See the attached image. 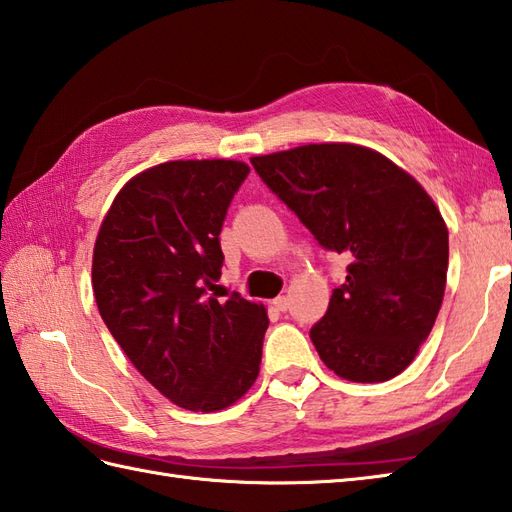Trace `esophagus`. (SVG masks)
Returning a JSON list of instances; mask_svg holds the SVG:
<instances>
[{
	"instance_id": "obj_1",
	"label": "esophagus",
	"mask_w": 512,
	"mask_h": 512,
	"mask_svg": "<svg viewBox=\"0 0 512 512\" xmlns=\"http://www.w3.org/2000/svg\"><path fill=\"white\" fill-rule=\"evenodd\" d=\"M273 306H275L279 312H286V310L290 308V299H288L286 295H279V297L273 301Z\"/></svg>"
}]
</instances>
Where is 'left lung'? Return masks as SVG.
<instances>
[{"instance_id": "8db88e82", "label": "left lung", "mask_w": 512, "mask_h": 512, "mask_svg": "<svg viewBox=\"0 0 512 512\" xmlns=\"http://www.w3.org/2000/svg\"><path fill=\"white\" fill-rule=\"evenodd\" d=\"M250 165L325 250L350 257L345 284L310 328L321 361L354 383L398 376L442 306L449 231L438 206L409 173L358 145H303Z\"/></svg>"}]
</instances>
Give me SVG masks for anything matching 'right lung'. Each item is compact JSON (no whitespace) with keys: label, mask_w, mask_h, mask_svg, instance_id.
I'll use <instances>...</instances> for the list:
<instances>
[{"label":"right lung","mask_w":512,"mask_h":512,"mask_svg":"<svg viewBox=\"0 0 512 512\" xmlns=\"http://www.w3.org/2000/svg\"><path fill=\"white\" fill-rule=\"evenodd\" d=\"M237 160H173L129 180L94 244L92 286L129 361L178 407L242 398L262 363L266 308L217 299L220 231L248 176Z\"/></svg>","instance_id":"1"}]
</instances>
